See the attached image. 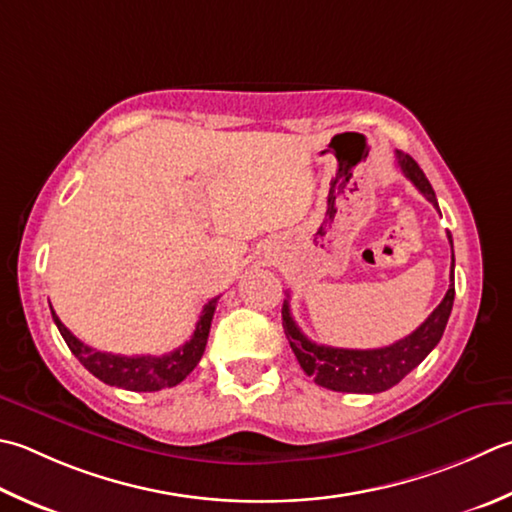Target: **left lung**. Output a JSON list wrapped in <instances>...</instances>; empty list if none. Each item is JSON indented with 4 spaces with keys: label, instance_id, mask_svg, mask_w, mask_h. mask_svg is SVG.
<instances>
[{
    "label": "left lung",
    "instance_id": "8db88e82",
    "mask_svg": "<svg viewBox=\"0 0 512 512\" xmlns=\"http://www.w3.org/2000/svg\"><path fill=\"white\" fill-rule=\"evenodd\" d=\"M397 166L402 173L417 186L430 204L437 210V197L435 190L424 175V170L417 166V162L410 155L397 150ZM450 248H453V237L448 235ZM453 268H455V255H453ZM450 282H453V270H450ZM455 299V286H448V293L444 295L442 304H439L433 313L428 315L426 322L413 330L408 337L399 339V342L384 346V348H370V350H355V348H333L324 344H315L302 333V328L295 324L293 315H290L288 299L282 308V324L290 348L297 357L299 366L304 368L308 377L315 379V384L324 386L328 390H337V393H382V390L393 388L395 384L417 368L428 357L439 339L444 335V328L448 324L450 310H453Z\"/></svg>",
    "mask_w": 512,
    "mask_h": 512
}]
</instances>
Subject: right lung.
I'll use <instances>...</instances> for the list:
<instances>
[{
  "label": "right lung",
  "mask_w": 512,
  "mask_h": 512,
  "mask_svg": "<svg viewBox=\"0 0 512 512\" xmlns=\"http://www.w3.org/2000/svg\"><path fill=\"white\" fill-rule=\"evenodd\" d=\"M217 299L219 297L210 299V302L204 306L202 315L197 319L195 333L190 335L188 342L184 346L175 348L173 353L159 355V357L157 355L126 357V355H113V353H104V350L90 348L70 333V330L62 324V319L55 315L53 308H50V313H53L55 324L59 328V333H62L64 342L68 344L70 353L82 362V366L88 370V373H93L97 379H102V382L108 386L135 390V393H155V390L173 388L179 382H184V379L193 373V368L199 364V359H202L206 350L210 322H213Z\"/></svg>",
  "instance_id": "right-lung-1"
}]
</instances>
